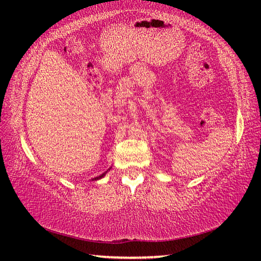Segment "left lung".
<instances>
[{"label": "left lung", "instance_id": "8db88e82", "mask_svg": "<svg viewBox=\"0 0 261 261\" xmlns=\"http://www.w3.org/2000/svg\"><path fill=\"white\" fill-rule=\"evenodd\" d=\"M106 173H107V172H106ZM106 173H103V174H102V177H103V176H106Z\"/></svg>", "mask_w": 261, "mask_h": 261}]
</instances>
